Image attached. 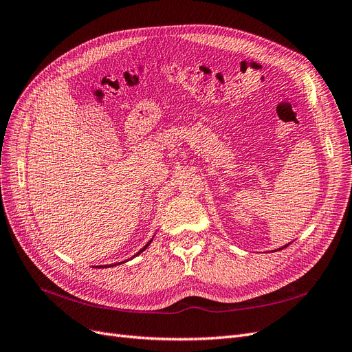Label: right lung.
I'll list each match as a JSON object with an SVG mask.
<instances>
[{
    "mask_svg": "<svg viewBox=\"0 0 352 352\" xmlns=\"http://www.w3.org/2000/svg\"><path fill=\"white\" fill-rule=\"evenodd\" d=\"M150 242H151V241H150ZM150 242H148V243H146V245H145V247H144V248H142V250H141V251H140V252H138V254H141V252H142V251H144V250H145V248H146V247H148V245H150ZM113 265H114V264H113ZM110 267H111V265H110Z\"/></svg>",
    "mask_w": 352,
    "mask_h": 352,
    "instance_id": "1",
    "label": "right lung"
}]
</instances>
